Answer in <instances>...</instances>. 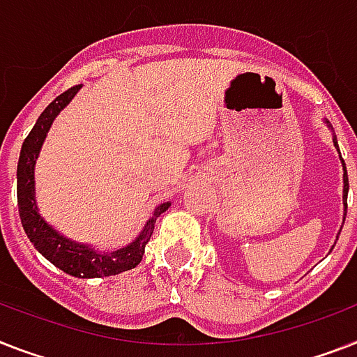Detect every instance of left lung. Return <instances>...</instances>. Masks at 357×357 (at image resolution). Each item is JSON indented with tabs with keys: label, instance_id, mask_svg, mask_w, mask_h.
Instances as JSON below:
<instances>
[{
	"label": "left lung",
	"instance_id": "1",
	"mask_svg": "<svg viewBox=\"0 0 357 357\" xmlns=\"http://www.w3.org/2000/svg\"><path fill=\"white\" fill-rule=\"evenodd\" d=\"M324 124H326V126H328V128L332 130V124H330L328 121H326V119H324ZM332 132H334V130H332ZM332 137H334V139H332V141H334V146L339 150L337 139H335L334 133H332ZM339 158H341V152H339ZM341 163H343V205H344L343 222H344V216H347V196H349V176H347V167H344V161H343V159H341ZM332 249H334V245H332Z\"/></svg>",
	"mask_w": 357,
	"mask_h": 357
}]
</instances>
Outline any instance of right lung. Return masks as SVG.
I'll return each instance as SVG.
<instances>
[{
  "label": "right lung",
  "instance_id": "obj_1",
  "mask_svg": "<svg viewBox=\"0 0 357 357\" xmlns=\"http://www.w3.org/2000/svg\"><path fill=\"white\" fill-rule=\"evenodd\" d=\"M80 88L82 86H75V88L68 89L66 93L58 95L53 102L43 109L36 124H34V128L23 141L18 159V172H16V178H18V208L25 234L33 242L38 253L71 277L102 279V277H112V275L128 271L143 260L144 248L152 236L155 220L170 207V202L159 204L153 208L152 216L146 220L141 233L128 245L115 249V251H98L91 244H84V242L68 238L60 231H56L53 225L45 222V218L38 211L34 167H36V159L40 155L43 141L47 137L51 124L54 123L58 113L73 100Z\"/></svg>",
  "mask_w": 357,
  "mask_h": 357
}]
</instances>
